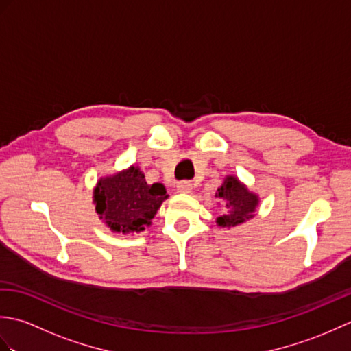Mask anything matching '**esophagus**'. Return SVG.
<instances>
[{"mask_svg":"<svg viewBox=\"0 0 351 351\" xmlns=\"http://www.w3.org/2000/svg\"><path fill=\"white\" fill-rule=\"evenodd\" d=\"M191 190H193V185L189 181H181V182L176 184V191L178 193H184V195H187V193H191Z\"/></svg>","mask_w":351,"mask_h":351,"instance_id":"obj_1","label":"esophagus"}]
</instances>
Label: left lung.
I'll return each mask as SVG.
<instances>
[{"label":"left lung","instance_id":"left-lung-1","mask_svg":"<svg viewBox=\"0 0 351 351\" xmlns=\"http://www.w3.org/2000/svg\"><path fill=\"white\" fill-rule=\"evenodd\" d=\"M215 197L225 205V214L217 217V225L223 228H234L252 219L259 204L258 195L249 191L244 184L238 181V178L230 175L225 178L217 189Z\"/></svg>","mask_w":351,"mask_h":351}]
</instances>
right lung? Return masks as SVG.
Segmentation results:
<instances>
[{
	"mask_svg": "<svg viewBox=\"0 0 351 351\" xmlns=\"http://www.w3.org/2000/svg\"><path fill=\"white\" fill-rule=\"evenodd\" d=\"M169 197L164 185H149L138 167L101 178L93 190L99 219L113 232H141L151 225L161 204Z\"/></svg>",
	"mask_w": 351,
	"mask_h": 351,
	"instance_id": "add662e5",
	"label": "right lung"
}]
</instances>
